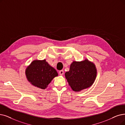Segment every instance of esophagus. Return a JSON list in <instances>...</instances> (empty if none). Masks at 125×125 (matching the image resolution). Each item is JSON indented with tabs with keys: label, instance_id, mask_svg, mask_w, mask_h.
I'll use <instances>...</instances> for the list:
<instances>
[{
	"label": "esophagus",
	"instance_id": "obj_1",
	"mask_svg": "<svg viewBox=\"0 0 125 125\" xmlns=\"http://www.w3.org/2000/svg\"><path fill=\"white\" fill-rule=\"evenodd\" d=\"M59 74L60 75H63V70H61L59 71Z\"/></svg>",
	"mask_w": 125,
	"mask_h": 125
}]
</instances>
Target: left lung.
<instances>
[{"label":"left lung","instance_id":"8db88e82","mask_svg":"<svg viewBox=\"0 0 125 125\" xmlns=\"http://www.w3.org/2000/svg\"><path fill=\"white\" fill-rule=\"evenodd\" d=\"M73 91L79 92L90 87L97 75V69L92 62L88 59L83 61H73L70 70L64 74Z\"/></svg>","mask_w":125,"mask_h":125}]
</instances>
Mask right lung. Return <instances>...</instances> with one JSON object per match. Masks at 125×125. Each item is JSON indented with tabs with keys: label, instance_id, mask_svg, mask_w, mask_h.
<instances>
[{
	"label": "right lung",
	"instance_id": "obj_1",
	"mask_svg": "<svg viewBox=\"0 0 125 125\" xmlns=\"http://www.w3.org/2000/svg\"><path fill=\"white\" fill-rule=\"evenodd\" d=\"M26 78L32 85L45 89L52 80L58 76L56 70L46 62V60L35 59L29 64L25 70Z\"/></svg>",
	"mask_w": 125,
	"mask_h": 125
}]
</instances>
